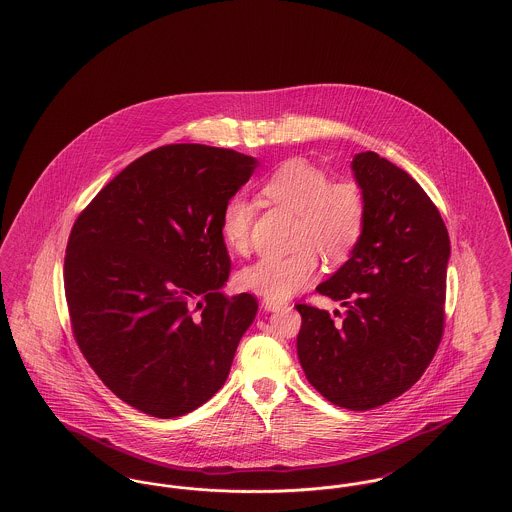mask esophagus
Wrapping results in <instances>:
<instances>
[{
  "instance_id": "34e87169",
  "label": "esophagus",
  "mask_w": 512,
  "mask_h": 512,
  "mask_svg": "<svg viewBox=\"0 0 512 512\" xmlns=\"http://www.w3.org/2000/svg\"><path fill=\"white\" fill-rule=\"evenodd\" d=\"M263 307H265V311H280V309H284V307H288V301L286 299H276V297H265L263 299Z\"/></svg>"
}]
</instances>
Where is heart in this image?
<instances>
[{
	"label": "heart",
	"instance_id": "b5f03b06",
	"mask_svg": "<svg viewBox=\"0 0 512 512\" xmlns=\"http://www.w3.org/2000/svg\"><path fill=\"white\" fill-rule=\"evenodd\" d=\"M261 194L268 203L295 215L288 255H272L242 268L238 282L244 290L284 299L303 290L318 270V253L332 263L347 261L365 236L368 203L357 182H332L315 165L292 159L268 174ZM253 203L244 194L232 195L220 211V236L228 249L245 253L251 244Z\"/></svg>",
	"mask_w": 512,
	"mask_h": 512
}]
</instances>
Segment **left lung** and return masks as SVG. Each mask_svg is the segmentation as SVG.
Instances as JSON below:
<instances>
[{"label": "left lung", "instance_id": "1", "mask_svg": "<svg viewBox=\"0 0 512 512\" xmlns=\"http://www.w3.org/2000/svg\"><path fill=\"white\" fill-rule=\"evenodd\" d=\"M351 169L368 203L365 236L318 293L341 301L345 317L295 305L297 355L311 386L349 411L376 409L414 386L432 363L445 322L449 234L438 207L374 151Z\"/></svg>", "mask_w": 512, "mask_h": 512}]
</instances>
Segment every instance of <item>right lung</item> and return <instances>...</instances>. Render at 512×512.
<instances>
[{"label":"right lung","instance_id":"right-lung-1","mask_svg":"<svg viewBox=\"0 0 512 512\" xmlns=\"http://www.w3.org/2000/svg\"><path fill=\"white\" fill-rule=\"evenodd\" d=\"M255 167L234 149L157 147L74 222L65 255L74 340L99 380L142 413L174 418L211 399L257 315L251 293H222L232 263L219 226Z\"/></svg>","mask_w":512,"mask_h":512}]
</instances>
